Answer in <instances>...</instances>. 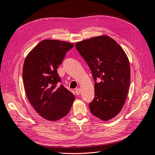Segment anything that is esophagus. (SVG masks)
Here are the masks:
<instances>
[{"mask_svg":"<svg viewBox=\"0 0 155 155\" xmlns=\"http://www.w3.org/2000/svg\"><path fill=\"white\" fill-rule=\"evenodd\" d=\"M80 91H80V88H77V89L75 90V93H76V94H77V95H79V94H80Z\"/></svg>","mask_w":155,"mask_h":155,"instance_id":"esophagus-1","label":"esophagus"}]
</instances>
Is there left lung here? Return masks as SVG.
Instances as JSON below:
<instances>
[{
	"label": "left lung",
	"instance_id": "1",
	"mask_svg": "<svg viewBox=\"0 0 155 155\" xmlns=\"http://www.w3.org/2000/svg\"><path fill=\"white\" fill-rule=\"evenodd\" d=\"M75 48L87 62L95 81L91 114L107 121L116 117L125 104L130 80L129 59L119 44L107 35L78 41Z\"/></svg>",
	"mask_w": 155,
	"mask_h": 155
}]
</instances>
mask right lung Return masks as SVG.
Listing matches in <instances>:
<instances>
[{"label": "right lung", "instance_id": "add662e5", "mask_svg": "<svg viewBox=\"0 0 155 155\" xmlns=\"http://www.w3.org/2000/svg\"><path fill=\"white\" fill-rule=\"evenodd\" d=\"M74 43L58 40H43L27 55L23 78L27 97L43 118L58 121L69 112L75 96L58 82L57 72L65 53Z\"/></svg>", "mask_w": 155, "mask_h": 155}]
</instances>
